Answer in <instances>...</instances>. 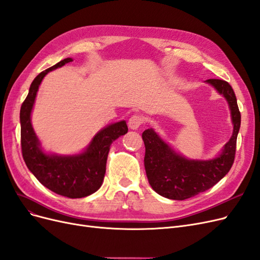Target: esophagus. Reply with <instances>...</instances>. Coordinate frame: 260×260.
<instances>
[{
	"label": "esophagus",
	"mask_w": 260,
	"mask_h": 260,
	"mask_svg": "<svg viewBox=\"0 0 260 260\" xmlns=\"http://www.w3.org/2000/svg\"><path fill=\"white\" fill-rule=\"evenodd\" d=\"M144 122V118L140 115H133L128 121V126L131 130H137L140 128L141 124Z\"/></svg>",
	"instance_id": "34e87169"
}]
</instances>
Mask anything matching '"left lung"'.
<instances>
[{"label":"left lung","instance_id":"8db88e82","mask_svg":"<svg viewBox=\"0 0 260 260\" xmlns=\"http://www.w3.org/2000/svg\"><path fill=\"white\" fill-rule=\"evenodd\" d=\"M205 83L211 85L228 102L234 126L232 136L215 158L194 160L176 151L153 128L143 132L142 138L145 144L144 166L148 183L165 198L185 200L208 190L229 172L234 164L241 124L236 94L225 80L208 79Z\"/></svg>","mask_w":260,"mask_h":260}]
</instances>
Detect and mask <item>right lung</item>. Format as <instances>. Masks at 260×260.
<instances>
[{
  "label": "right lung",
  "instance_id": "1",
  "mask_svg": "<svg viewBox=\"0 0 260 260\" xmlns=\"http://www.w3.org/2000/svg\"><path fill=\"white\" fill-rule=\"evenodd\" d=\"M71 61H73L72 58L63 59L34 78L21 105L20 126L22 157L32 174L51 191L75 199L91 194L101 187L110 146L128 132V127L124 120L109 124L98 132L88 146L78 154L58 155L44 151L31 122L35 98L43 78L50 71Z\"/></svg>",
  "mask_w": 260,
  "mask_h": 260
}]
</instances>
